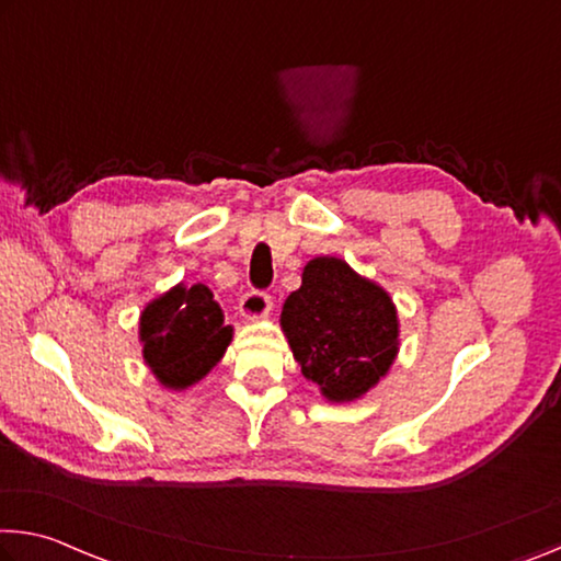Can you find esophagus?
Instances as JSON below:
<instances>
[{
    "mask_svg": "<svg viewBox=\"0 0 561 561\" xmlns=\"http://www.w3.org/2000/svg\"><path fill=\"white\" fill-rule=\"evenodd\" d=\"M272 312V297L264 295V291H247L239 301V314L247 317V319H262Z\"/></svg>",
    "mask_w": 561,
    "mask_h": 561,
    "instance_id": "obj_1",
    "label": "esophagus"
}]
</instances>
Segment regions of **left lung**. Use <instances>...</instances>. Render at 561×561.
<instances>
[{
	"mask_svg": "<svg viewBox=\"0 0 561 561\" xmlns=\"http://www.w3.org/2000/svg\"><path fill=\"white\" fill-rule=\"evenodd\" d=\"M282 332L301 375L327 402H357L399 354V314L389 291L340 256H314L284 299Z\"/></svg>",
	"mask_w": 561,
	"mask_h": 561,
	"instance_id": "8db88e82",
	"label": "left lung"
}]
</instances>
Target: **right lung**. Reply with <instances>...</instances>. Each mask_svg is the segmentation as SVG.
<instances>
[{"label": "right lung", "instance_id": "obj_1", "mask_svg": "<svg viewBox=\"0 0 561 561\" xmlns=\"http://www.w3.org/2000/svg\"><path fill=\"white\" fill-rule=\"evenodd\" d=\"M234 327L207 284H174L139 314L141 357L164 389L184 392L225 357Z\"/></svg>", "mask_w": 561, "mask_h": 561}]
</instances>
